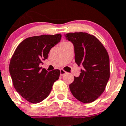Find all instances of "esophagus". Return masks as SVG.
<instances>
[{
    "label": "esophagus",
    "mask_w": 126,
    "mask_h": 126,
    "mask_svg": "<svg viewBox=\"0 0 126 126\" xmlns=\"http://www.w3.org/2000/svg\"><path fill=\"white\" fill-rule=\"evenodd\" d=\"M66 73V72L64 70L61 69V70H60V75H61L63 76V75H65Z\"/></svg>",
    "instance_id": "34e87169"
}]
</instances>
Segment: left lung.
<instances>
[{"mask_svg": "<svg viewBox=\"0 0 126 126\" xmlns=\"http://www.w3.org/2000/svg\"><path fill=\"white\" fill-rule=\"evenodd\" d=\"M74 46L75 60L81 73L70 85L73 95L83 103L95 101L104 92L110 77L109 56L96 37L87 32L64 34Z\"/></svg>", "mask_w": 126, "mask_h": 126, "instance_id": "left-lung-1", "label": "left lung"}]
</instances>
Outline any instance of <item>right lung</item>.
<instances>
[{"label": "right lung", "mask_w": 126, "mask_h": 126, "mask_svg": "<svg viewBox=\"0 0 126 126\" xmlns=\"http://www.w3.org/2000/svg\"><path fill=\"white\" fill-rule=\"evenodd\" d=\"M61 38V34L26 38L18 45L12 55L9 72L14 87L29 102L37 104L45 99L59 79L60 70L48 72L39 65L47 58L50 49Z\"/></svg>", "instance_id": "right-lung-1"}]
</instances>
